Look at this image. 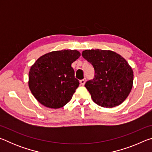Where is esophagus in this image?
<instances>
[{
    "mask_svg": "<svg viewBox=\"0 0 152 152\" xmlns=\"http://www.w3.org/2000/svg\"><path fill=\"white\" fill-rule=\"evenodd\" d=\"M80 84H82V85H84V84H85V82H86V78L81 80L80 81Z\"/></svg>",
    "mask_w": 152,
    "mask_h": 152,
    "instance_id": "1",
    "label": "esophagus"
}]
</instances>
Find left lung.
I'll return each instance as SVG.
<instances>
[{"label": "left lung", "instance_id": "1", "mask_svg": "<svg viewBox=\"0 0 152 152\" xmlns=\"http://www.w3.org/2000/svg\"><path fill=\"white\" fill-rule=\"evenodd\" d=\"M82 56L94 69V78L84 85L92 101L105 108L121 104L133 86V72L127 61L110 50H86Z\"/></svg>", "mask_w": 152, "mask_h": 152}]
</instances>
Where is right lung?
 <instances>
[{"instance_id": "right-lung-1", "label": "right lung", "mask_w": 152, "mask_h": 152, "mask_svg": "<svg viewBox=\"0 0 152 152\" xmlns=\"http://www.w3.org/2000/svg\"><path fill=\"white\" fill-rule=\"evenodd\" d=\"M80 53L64 50L43 55L31 67L29 87L33 96L45 107L59 109L70 101L79 86L71 66Z\"/></svg>"}]
</instances>
